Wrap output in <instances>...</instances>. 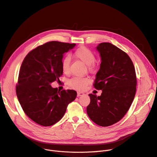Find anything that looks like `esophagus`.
<instances>
[{
  "instance_id": "esophagus-1",
  "label": "esophagus",
  "mask_w": 157,
  "mask_h": 157,
  "mask_svg": "<svg viewBox=\"0 0 157 157\" xmlns=\"http://www.w3.org/2000/svg\"><path fill=\"white\" fill-rule=\"evenodd\" d=\"M84 95V93H83L82 92H78L77 93V96L79 97H81V96H82Z\"/></svg>"
}]
</instances>
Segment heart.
Here are the masks:
<instances>
[{
    "instance_id": "obj_1",
    "label": "heart",
    "mask_w": 157,
    "mask_h": 157,
    "mask_svg": "<svg viewBox=\"0 0 157 157\" xmlns=\"http://www.w3.org/2000/svg\"><path fill=\"white\" fill-rule=\"evenodd\" d=\"M74 56L76 58L82 61L83 63L88 66L89 70L91 71L95 68L94 62L95 61V56L93 52L86 47H80L75 52ZM70 58L66 57L62 60V69L64 74H68L69 72ZM90 82V79L88 78L75 77L69 80V86L76 90H82Z\"/></svg>"
}]
</instances>
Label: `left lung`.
I'll return each instance as SVG.
<instances>
[{
	"mask_svg": "<svg viewBox=\"0 0 157 157\" xmlns=\"http://www.w3.org/2000/svg\"><path fill=\"white\" fill-rule=\"evenodd\" d=\"M101 57L94 87L102 90L100 96L89 94L86 108L90 119L107 127L119 122L131 107L136 90V76L129 56L110 43L96 47Z\"/></svg>",
	"mask_w": 157,
	"mask_h": 157,
	"instance_id": "1",
	"label": "left lung"
}]
</instances>
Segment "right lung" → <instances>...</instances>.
<instances>
[{"label": "right lung", "mask_w": 157, "mask_h": 157, "mask_svg": "<svg viewBox=\"0 0 157 157\" xmlns=\"http://www.w3.org/2000/svg\"><path fill=\"white\" fill-rule=\"evenodd\" d=\"M75 44L53 41L38 46L25 57L21 66L16 91L27 116L36 124L50 126L59 121L68 104L77 96L72 90H58L51 83L59 81L64 54Z\"/></svg>", "instance_id": "obj_1"}]
</instances>
